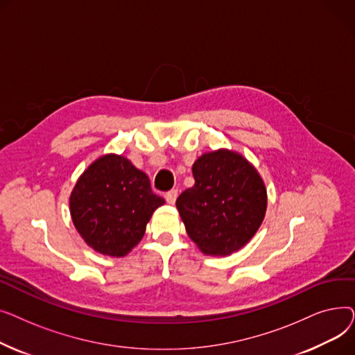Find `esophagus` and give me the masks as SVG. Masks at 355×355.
<instances>
[{
  "label": "esophagus",
  "mask_w": 355,
  "mask_h": 355,
  "mask_svg": "<svg viewBox=\"0 0 355 355\" xmlns=\"http://www.w3.org/2000/svg\"><path fill=\"white\" fill-rule=\"evenodd\" d=\"M178 197V190H170L165 193V200L168 204H175V200Z\"/></svg>",
  "instance_id": "esophagus-1"
}]
</instances>
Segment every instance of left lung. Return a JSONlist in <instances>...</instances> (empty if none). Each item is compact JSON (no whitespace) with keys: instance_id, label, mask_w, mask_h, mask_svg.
<instances>
[{"instance_id":"8db88e82","label":"left lung","mask_w":355,"mask_h":355,"mask_svg":"<svg viewBox=\"0 0 355 355\" xmlns=\"http://www.w3.org/2000/svg\"><path fill=\"white\" fill-rule=\"evenodd\" d=\"M196 184L177 198L190 239L210 256H227L243 248L265 218L268 194L262 177L229 149L202 154L193 164Z\"/></svg>"}]
</instances>
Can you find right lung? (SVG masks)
Listing matches in <instances>:
<instances>
[{
	"instance_id": "1",
	"label": "right lung",
	"mask_w": 355,
	"mask_h": 355,
	"mask_svg": "<svg viewBox=\"0 0 355 355\" xmlns=\"http://www.w3.org/2000/svg\"><path fill=\"white\" fill-rule=\"evenodd\" d=\"M165 200L153 193L149 178L128 158L106 154L93 161L70 194V214L93 249L122 257L144 237L146 223Z\"/></svg>"
}]
</instances>
